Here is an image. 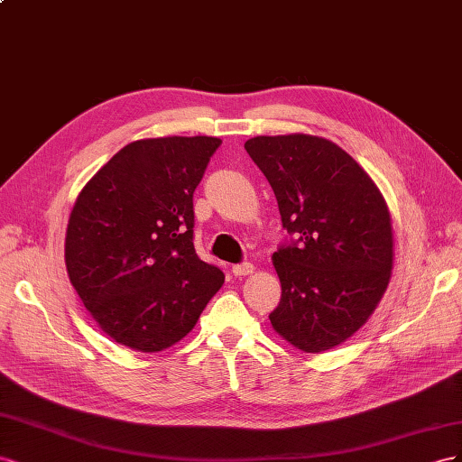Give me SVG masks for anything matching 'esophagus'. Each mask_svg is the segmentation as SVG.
Instances as JSON below:
<instances>
[{
	"label": "esophagus",
	"mask_w": 462,
	"mask_h": 462,
	"mask_svg": "<svg viewBox=\"0 0 462 462\" xmlns=\"http://www.w3.org/2000/svg\"><path fill=\"white\" fill-rule=\"evenodd\" d=\"M232 273H234V276H249L255 273V265L254 263H242V265H234Z\"/></svg>",
	"instance_id": "34e87169"
}]
</instances>
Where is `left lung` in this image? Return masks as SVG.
I'll list each match as a JSON object with an SVG mask.
<instances>
[{
    "label": "left lung",
    "mask_w": 462,
    "mask_h": 462,
    "mask_svg": "<svg viewBox=\"0 0 462 462\" xmlns=\"http://www.w3.org/2000/svg\"><path fill=\"white\" fill-rule=\"evenodd\" d=\"M245 151L269 180L298 244L273 254L281 304L269 315L288 345L321 354L372 318L391 281L393 224L370 174L325 137L259 135Z\"/></svg>",
    "instance_id": "obj_1"
}]
</instances>
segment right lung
I'll return each mask as SVG.
<instances>
[{"label": "right lung", "instance_id": "right-lung-1", "mask_svg": "<svg viewBox=\"0 0 462 462\" xmlns=\"http://www.w3.org/2000/svg\"><path fill=\"white\" fill-rule=\"evenodd\" d=\"M218 137L139 139L79 191L65 232V269L90 318L137 352L186 337L224 284L193 247V191Z\"/></svg>", "mask_w": 462, "mask_h": 462}]
</instances>
